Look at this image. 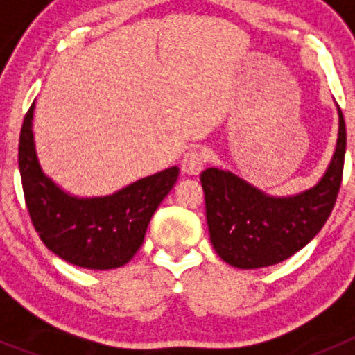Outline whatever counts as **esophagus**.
<instances>
[{
	"label": "esophagus",
	"instance_id": "34e87169",
	"mask_svg": "<svg viewBox=\"0 0 355 355\" xmlns=\"http://www.w3.org/2000/svg\"><path fill=\"white\" fill-rule=\"evenodd\" d=\"M206 150L205 149H190L187 155L183 156L181 159V171L184 174H190V175H197L202 167H205L206 163Z\"/></svg>",
	"mask_w": 355,
	"mask_h": 355
}]
</instances>
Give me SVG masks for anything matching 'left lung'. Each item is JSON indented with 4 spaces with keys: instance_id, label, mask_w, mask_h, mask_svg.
<instances>
[{
    "instance_id": "1",
    "label": "left lung",
    "mask_w": 355,
    "mask_h": 355,
    "mask_svg": "<svg viewBox=\"0 0 355 355\" xmlns=\"http://www.w3.org/2000/svg\"><path fill=\"white\" fill-rule=\"evenodd\" d=\"M340 131L334 156L311 190L293 197H270L220 168L200 174L209 240L216 254L236 268L277 265L307 245L324 227L336 205L347 147L345 119L338 106Z\"/></svg>"
}]
</instances>
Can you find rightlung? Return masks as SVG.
Returning <instances> with one entry per match:
<instances>
[{
    "label": "right lung",
    "mask_w": 355,
    "mask_h": 355,
    "mask_svg": "<svg viewBox=\"0 0 355 355\" xmlns=\"http://www.w3.org/2000/svg\"><path fill=\"white\" fill-rule=\"evenodd\" d=\"M31 105L19 137V172L31 224L44 245L71 265L110 270L126 265L144 243L150 216L175 184L180 168L147 175L106 197L78 199L56 187L39 165Z\"/></svg>",
    "instance_id": "obj_1"
}]
</instances>
